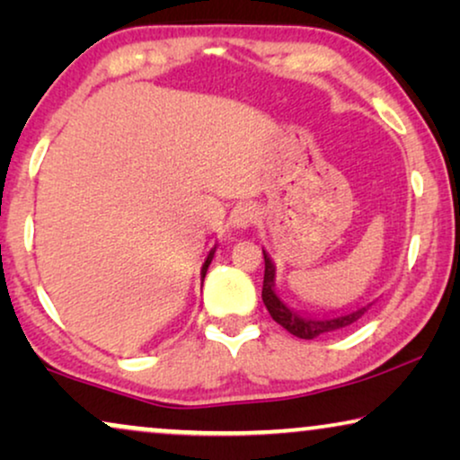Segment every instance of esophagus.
<instances>
[{
	"instance_id": "34e87169",
	"label": "esophagus",
	"mask_w": 460,
	"mask_h": 460,
	"mask_svg": "<svg viewBox=\"0 0 460 460\" xmlns=\"http://www.w3.org/2000/svg\"><path fill=\"white\" fill-rule=\"evenodd\" d=\"M260 217V209L253 203H238L230 213V226L232 228L244 230L249 226H253Z\"/></svg>"
}]
</instances>
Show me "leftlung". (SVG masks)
<instances>
[{"instance_id":"1","label":"left lung","mask_w":460,"mask_h":460,"mask_svg":"<svg viewBox=\"0 0 460 460\" xmlns=\"http://www.w3.org/2000/svg\"><path fill=\"white\" fill-rule=\"evenodd\" d=\"M263 261H266V272H263V288H261V299L266 304L270 316H272L276 323L291 332V335L299 339H314L320 335H326V332L345 329V326L358 323L364 316V312L368 310L370 305H362L358 310L339 314V316H326V318H314L305 316V314L295 312L293 307H288L285 301L279 297L276 293V268L274 261L270 260V255L263 251Z\"/></svg>"}]
</instances>
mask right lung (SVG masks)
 Returning <instances> with one entry per match:
<instances>
[{"instance_id": "right-lung-1", "label": "right lung", "mask_w": 460, "mask_h": 460, "mask_svg": "<svg viewBox=\"0 0 460 460\" xmlns=\"http://www.w3.org/2000/svg\"><path fill=\"white\" fill-rule=\"evenodd\" d=\"M213 255H216V247H213V249L209 251V255H207V260H205V263H203V268H200V280H205L207 268H209V263H211V260H213Z\"/></svg>"}]
</instances>
